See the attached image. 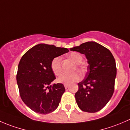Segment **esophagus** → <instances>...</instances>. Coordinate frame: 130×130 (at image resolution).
I'll return each instance as SVG.
<instances>
[{
    "mask_svg": "<svg viewBox=\"0 0 130 130\" xmlns=\"http://www.w3.org/2000/svg\"><path fill=\"white\" fill-rule=\"evenodd\" d=\"M69 85L67 84H64V87H65V89H67L68 87H69Z\"/></svg>",
    "mask_w": 130,
    "mask_h": 130,
    "instance_id": "esophagus-1",
    "label": "esophagus"
}]
</instances>
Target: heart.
<instances>
[{"mask_svg":"<svg viewBox=\"0 0 130 130\" xmlns=\"http://www.w3.org/2000/svg\"><path fill=\"white\" fill-rule=\"evenodd\" d=\"M69 58L74 63H76V68L80 73H83L86 70V67L82 63V61L83 60V57L80 53L77 52H72L69 55ZM50 67L52 71L54 73L55 75L58 76L61 72V57H56L53 58L50 63ZM80 78L79 74L77 72L67 73H62L58 78V82L63 84H70L73 82L78 80Z\"/></svg>","mask_w":130,"mask_h":130,"instance_id":"b5f03b06","label":"heart"}]
</instances>
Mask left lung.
<instances>
[{"instance_id": "obj_1", "label": "left lung", "mask_w": 130, "mask_h": 130, "mask_svg": "<svg viewBox=\"0 0 130 130\" xmlns=\"http://www.w3.org/2000/svg\"><path fill=\"white\" fill-rule=\"evenodd\" d=\"M84 54L88 60V72L75 94L82 111L95 112L105 106L115 90L116 67L115 58L107 48L94 41L82 43L70 48Z\"/></svg>"}]
</instances>
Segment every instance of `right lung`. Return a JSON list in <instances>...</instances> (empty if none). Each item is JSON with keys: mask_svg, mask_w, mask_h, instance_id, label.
<instances>
[{"mask_svg": "<svg viewBox=\"0 0 130 130\" xmlns=\"http://www.w3.org/2000/svg\"><path fill=\"white\" fill-rule=\"evenodd\" d=\"M65 48L39 44L23 55L16 75L21 99L27 107L42 115L54 111L65 91L63 84H50L55 79L52 71V59L69 52Z\"/></svg>", "mask_w": 130, "mask_h": 130, "instance_id": "add662e5", "label": "right lung"}]
</instances>
